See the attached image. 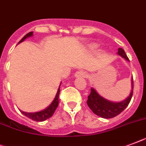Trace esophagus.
Instances as JSON below:
<instances>
[{
    "label": "esophagus",
    "mask_w": 146,
    "mask_h": 146,
    "mask_svg": "<svg viewBox=\"0 0 146 146\" xmlns=\"http://www.w3.org/2000/svg\"><path fill=\"white\" fill-rule=\"evenodd\" d=\"M88 76V73L87 72H85L84 70H79L76 72L75 73V77L76 78H79V77H83V78H85V77Z\"/></svg>",
    "instance_id": "esophagus-1"
}]
</instances>
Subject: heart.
<instances>
[{
  "label": "heart",
  "mask_w": 146,
  "mask_h": 146,
  "mask_svg": "<svg viewBox=\"0 0 146 146\" xmlns=\"http://www.w3.org/2000/svg\"><path fill=\"white\" fill-rule=\"evenodd\" d=\"M98 48V44L92 42V43H88V44L86 45V46H85V50H86V52H92L94 51H95Z\"/></svg>",
  "instance_id": "1"
}]
</instances>
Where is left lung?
<instances>
[{"label": "left lung", "mask_w": 146, "mask_h": 146, "mask_svg": "<svg viewBox=\"0 0 146 146\" xmlns=\"http://www.w3.org/2000/svg\"><path fill=\"white\" fill-rule=\"evenodd\" d=\"M117 54L122 57L126 61H129V59L126 55L124 50L121 48H118ZM133 91V80L131 79V93L126 99L120 102H113L109 100L102 97L94 88H91V94L88 97V106L92 110V112L97 115L104 118H112L115 117L125 110L131 101Z\"/></svg>", "instance_id": "obj_1"}]
</instances>
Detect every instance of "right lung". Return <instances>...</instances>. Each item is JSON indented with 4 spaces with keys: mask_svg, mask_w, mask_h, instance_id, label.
<instances>
[{
    "mask_svg": "<svg viewBox=\"0 0 146 146\" xmlns=\"http://www.w3.org/2000/svg\"><path fill=\"white\" fill-rule=\"evenodd\" d=\"M34 35L33 34V32H29L28 34H26L25 36H24L22 40H20L18 44H19L20 42H22L25 40H26L28 37H31ZM61 84L59 85L58 88V91H57L56 95L54 97V100H52V102L51 103L50 105H48L46 109L41 110L40 112H26L20 110V112H22V114L25 115L26 117L31 118L33 121H46V119H48L54 114V111L56 110V108L58 106V97L59 94H60V87H61Z\"/></svg>",
    "mask_w": 146,
    "mask_h": 146,
    "instance_id": "1",
    "label": "right lung"
}]
</instances>
